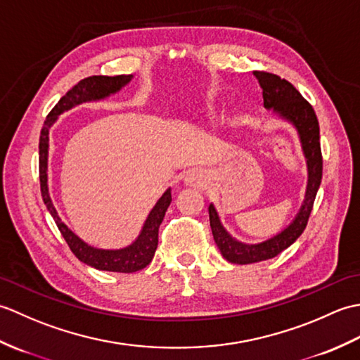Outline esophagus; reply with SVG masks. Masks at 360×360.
I'll use <instances>...</instances> for the list:
<instances>
[{
	"instance_id": "obj_1",
	"label": "esophagus",
	"mask_w": 360,
	"mask_h": 360,
	"mask_svg": "<svg viewBox=\"0 0 360 360\" xmlns=\"http://www.w3.org/2000/svg\"><path fill=\"white\" fill-rule=\"evenodd\" d=\"M186 186L195 190H205L210 186L209 174H205L202 170H192L186 176Z\"/></svg>"
}]
</instances>
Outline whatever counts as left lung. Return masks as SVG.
I'll list each match as a JSON object with an SVG mask.
<instances>
[{
  "instance_id": "8db88e82",
  "label": "left lung",
  "mask_w": 360,
  "mask_h": 360,
  "mask_svg": "<svg viewBox=\"0 0 360 360\" xmlns=\"http://www.w3.org/2000/svg\"><path fill=\"white\" fill-rule=\"evenodd\" d=\"M254 75L263 91L264 108L274 110V112H277L280 117L286 119L297 128L298 136H300L303 155L307 158L308 164V187L302 209L297 213L292 223L281 233L259 244H246L232 238L223 224H221L213 204L209 205L213 240H215L218 249L227 262L235 264L258 263L277 257L280 252L288 249L303 233L304 227L308 224L312 205H314L320 182H322L323 170L319 120L311 103L304 101L303 96L288 80L278 77V75L264 71H254Z\"/></svg>"
}]
</instances>
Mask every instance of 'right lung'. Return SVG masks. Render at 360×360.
Here are the masks:
<instances>
[{
  "mask_svg": "<svg viewBox=\"0 0 360 360\" xmlns=\"http://www.w3.org/2000/svg\"><path fill=\"white\" fill-rule=\"evenodd\" d=\"M131 79L133 75L129 74L114 75V77H108V75H91V77L80 80L77 85L72 86L62 98H60L58 103L53 106L52 111L48 114V117H46L41 128L40 145H38V150H40V153H38V155H40V158H38V160H40V188L43 201L52 215L53 221H56L60 233L63 235L68 246L72 250V254L77 257L80 262L91 267H96L98 271L122 274L137 272L151 263L158 248L159 226L162 223L168 205L172 202V190L168 188L167 192L159 198V201L156 202L155 207L151 209L147 221H145L141 235L137 236L133 244H129L128 248L116 250L96 249L93 246H89L85 241H82L74 232H71L68 226L62 223L56 207H53L48 188V151L49 128L52 127L53 122L57 120L60 114L71 110L75 105L91 101H101V98L117 93V91L122 86H125Z\"/></svg>",
  "mask_w": 360,
  "mask_h": 360,
  "instance_id": "1",
  "label": "right lung"
}]
</instances>
